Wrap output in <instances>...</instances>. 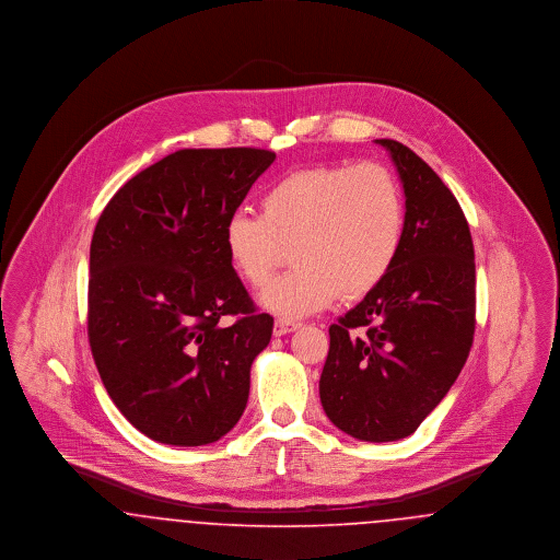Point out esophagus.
I'll use <instances>...</instances> for the list:
<instances>
[{"mask_svg":"<svg viewBox=\"0 0 560 560\" xmlns=\"http://www.w3.org/2000/svg\"><path fill=\"white\" fill-rule=\"evenodd\" d=\"M300 327V323H293V320L277 319L275 320V327H272V334L275 336H285V334H292Z\"/></svg>","mask_w":560,"mask_h":560,"instance_id":"obj_1","label":"esophagus"}]
</instances>
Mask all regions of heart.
<instances>
[{"mask_svg": "<svg viewBox=\"0 0 560 560\" xmlns=\"http://www.w3.org/2000/svg\"><path fill=\"white\" fill-rule=\"evenodd\" d=\"M262 213L235 212L224 224L233 268L252 288L272 279L293 245L295 270L262 293L279 317L300 319L338 295L357 300L390 272L405 233L402 192L382 163L295 170L262 192Z\"/></svg>", "mask_w": 560, "mask_h": 560, "instance_id": "b5f03b06", "label": "heart"}]
</instances>
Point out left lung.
I'll return each mask as SVG.
<instances>
[{
	"label": "left lung",
	"mask_w": 560,
	"mask_h": 560,
	"mask_svg": "<svg viewBox=\"0 0 560 560\" xmlns=\"http://www.w3.org/2000/svg\"><path fill=\"white\" fill-rule=\"evenodd\" d=\"M382 144L405 192V233L384 281L329 327L320 405L370 443L416 432L450 393L475 336V245L452 190L397 140ZM363 328V335L355 329Z\"/></svg>",
	"instance_id": "1"
}]
</instances>
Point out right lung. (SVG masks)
<instances>
[{
    "mask_svg": "<svg viewBox=\"0 0 560 560\" xmlns=\"http://www.w3.org/2000/svg\"><path fill=\"white\" fill-rule=\"evenodd\" d=\"M272 151L183 149L119 188L90 245L88 338L108 397L149 439L199 447L240 422L268 347L224 224ZM235 316L226 328L219 320Z\"/></svg>",
    "mask_w": 560,
    "mask_h": 560,
    "instance_id": "obj_1",
    "label": "right lung"
}]
</instances>
